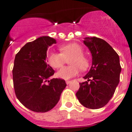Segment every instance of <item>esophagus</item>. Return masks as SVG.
<instances>
[{
  "label": "esophagus",
  "instance_id": "1",
  "mask_svg": "<svg viewBox=\"0 0 132 132\" xmlns=\"http://www.w3.org/2000/svg\"><path fill=\"white\" fill-rule=\"evenodd\" d=\"M70 82H71V81H70V80H66V84H70Z\"/></svg>",
  "mask_w": 132,
  "mask_h": 132
}]
</instances>
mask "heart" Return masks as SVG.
Returning <instances> with one entry per match:
<instances>
[{
	"label": "heart",
	"instance_id": "b5f03b06",
	"mask_svg": "<svg viewBox=\"0 0 132 132\" xmlns=\"http://www.w3.org/2000/svg\"><path fill=\"white\" fill-rule=\"evenodd\" d=\"M61 53L52 52L48 57L49 64L54 68H60L70 61L71 66L62 68L57 73L60 79L68 80L79 74L80 69L86 70L89 66V60L84 55L82 47L77 43H71L60 47Z\"/></svg>",
	"mask_w": 132,
	"mask_h": 132
}]
</instances>
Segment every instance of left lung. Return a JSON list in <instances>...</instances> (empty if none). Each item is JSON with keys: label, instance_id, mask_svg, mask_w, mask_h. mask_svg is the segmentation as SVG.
Listing matches in <instances>:
<instances>
[{"label": "left lung", "instance_id": "obj_1", "mask_svg": "<svg viewBox=\"0 0 132 132\" xmlns=\"http://www.w3.org/2000/svg\"><path fill=\"white\" fill-rule=\"evenodd\" d=\"M84 44L90 51L92 65L84 77L87 81L79 83L76 93L82 105L89 109L103 108L115 93L120 79L119 57L107 42L97 37H86Z\"/></svg>", "mask_w": 132, "mask_h": 132}]
</instances>
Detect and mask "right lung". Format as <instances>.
<instances>
[{
	"mask_svg": "<svg viewBox=\"0 0 132 132\" xmlns=\"http://www.w3.org/2000/svg\"><path fill=\"white\" fill-rule=\"evenodd\" d=\"M56 43L53 38L41 37L26 43L15 55L13 69L15 94L24 106L34 112L52 110L66 86L64 80H50L55 71L47 64V50Z\"/></svg>",
	"mask_w": 132,
	"mask_h": 132,
	"instance_id": "add662e5",
	"label": "right lung"
}]
</instances>
